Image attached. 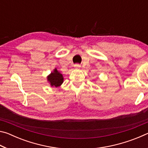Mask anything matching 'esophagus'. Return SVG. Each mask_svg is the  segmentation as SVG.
Segmentation results:
<instances>
[{"mask_svg": "<svg viewBox=\"0 0 148 148\" xmlns=\"http://www.w3.org/2000/svg\"><path fill=\"white\" fill-rule=\"evenodd\" d=\"M74 67H75V68H76V69H78V68H79V67H80V65L78 64H74Z\"/></svg>", "mask_w": 148, "mask_h": 148, "instance_id": "1", "label": "esophagus"}]
</instances>
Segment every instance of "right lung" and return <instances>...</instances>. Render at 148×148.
I'll list each match as a JSON object with an SVG mask.
<instances>
[{
  "mask_svg": "<svg viewBox=\"0 0 148 148\" xmlns=\"http://www.w3.org/2000/svg\"><path fill=\"white\" fill-rule=\"evenodd\" d=\"M47 81L50 84L51 87H59L63 83V76L62 74L57 71V69H55L47 77Z\"/></svg>",
  "mask_w": 148,
  "mask_h": 148,
  "instance_id": "obj_1",
  "label": "right lung"
}]
</instances>
